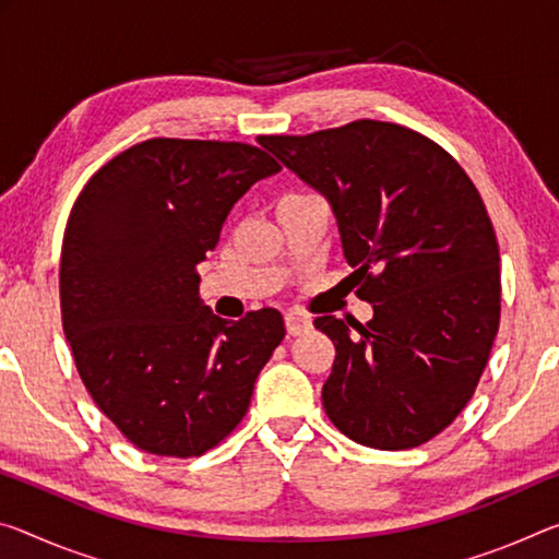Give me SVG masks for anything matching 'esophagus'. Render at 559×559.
<instances>
[{
    "mask_svg": "<svg viewBox=\"0 0 559 559\" xmlns=\"http://www.w3.org/2000/svg\"><path fill=\"white\" fill-rule=\"evenodd\" d=\"M286 328H288L290 335L304 333V331H308V328H311V316H306L300 311H288L286 313Z\"/></svg>",
    "mask_w": 559,
    "mask_h": 559,
    "instance_id": "esophagus-1",
    "label": "esophagus"
}]
</instances>
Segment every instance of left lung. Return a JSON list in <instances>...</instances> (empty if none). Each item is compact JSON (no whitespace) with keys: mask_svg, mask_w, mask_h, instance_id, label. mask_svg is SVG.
<instances>
[{"mask_svg":"<svg viewBox=\"0 0 559 559\" xmlns=\"http://www.w3.org/2000/svg\"><path fill=\"white\" fill-rule=\"evenodd\" d=\"M259 141L331 203L356 294L373 304L366 325L313 321L335 345L328 418L360 445H423L471 401L498 335L500 251L480 193L401 123Z\"/></svg>","mask_w":559,"mask_h":559,"instance_id":"left-lung-1","label":"left lung"}]
</instances>
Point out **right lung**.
Segmentation results:
<instances>
[{
  "label": "right lung",
  "mask_w": 559,
  "mask_h": 559,
  "mask_svg": "<svg viewBox=\"0 0 559 559\" xmlns=\"http://www.w3.org/2000/svg\"><path fill=\"white\" fill-rule=\"evenodd\" d=\"M278 168L238 141L148 139L106 162L69 214L61 325L88 395L144 453L216 448L286 335L276 308L211 313L197 271L234 203Z\"/></svg>",
  "instance_id": "add662e5"
}]
</instances>
